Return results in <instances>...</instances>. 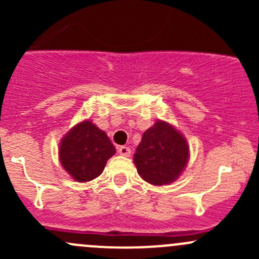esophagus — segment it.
<instances>
[{
  "label": "esophagus",
  "instance_id": "1",
  "mask_svg": "<svg viewBox=\"0 0 259 259\" xmlns=\"http://www.w3.org/2000/svg\"><path fill=\"white\" fill-rule=\"evenodd\" d=\"M117 151H119L120 155L122 156H129L130 153H132L130 148H127V146H119V148H117Z\"/></svg>",
  "mask_w": 259,
  "mask_h": 259
}]
</instances>
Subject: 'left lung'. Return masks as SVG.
<instances>
[{
    "mask_svg": "<svg viewBox=\"0 0 259 259\" xmlns=\"http://www.w3.org/2000/svg\"><path fill=\"white\" fill-rule=\"evenodd\" d=\"M189 159L187 140L169 122L158 120L143 134L134 154L138 173L153 185L178 179Z\"/></svg>",
    "mask_w": 259,
    "mask_h": 259,
    "instance_id": "obj_1",
    "label": "left lung"
}]
</instances>
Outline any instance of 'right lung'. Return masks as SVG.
<instances>
[{
    "label": "right lung",
    "mask_w": 259,
    "mask_h": 259,
    "mask_svg": "<svg viewBox=\"0 0 259 259\" xmlns=\"http://www.w3.org/2000/svg\"><path fill=\"white\" fill-rule=\"evenodd\" d=\"M115 154L113 143L90 120L75 125L60 143V161L76 182L85 183L103 173Z\"/></svg>",
    "instance_id": "obj_1"
}]
</instances>
